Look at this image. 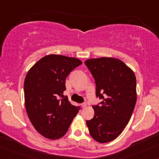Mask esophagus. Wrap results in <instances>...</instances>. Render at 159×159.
<instances>
[{"instance_id": "34e87169", "label": "esophagus", "mask_w": 159, "mask_h": 159, "mask_svg": "<svg viewBox=\"0 0 159 159\" xmlns=\"http://www.w3.org/2000/svg\"><path fill=\"white\" fill-rule=\"evenodd\" d=\"M81 106L83 108V109H84V108L87 107V103L86 102H83V103L81 104Z\"/></svg>"}]
</instances>
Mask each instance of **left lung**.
<instances>
[{"label": "left lung", "instance_id": "8db88e82", "mask_svg": "<svg viewBox=\"0 0 159 159\" xmlns=\"http://www.w3.org/2000/svg\"><path fill=\"white\" fill-rule=\"evenodd\" d=\"M93 75L96 97L94 116L86 121L90 136L99 143L113 140L130 121L137 101V81L134 71L118 59L102 57L85 61Z\"/></svg>", "mask_w": 159, "mask_h": 159}]
</instances>
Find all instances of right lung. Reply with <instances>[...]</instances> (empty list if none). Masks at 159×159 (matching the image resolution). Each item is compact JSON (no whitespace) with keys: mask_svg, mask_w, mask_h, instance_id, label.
Masks as SVG:
<instances>
[{"mask_svg":"<svg viewBox=\"0 0 159 159\" xmlns=\"http://www.w3.org/2000/svg\"><path fill=\"white\" fill-rule=\"evenodd\" d=\"M82 63L76 58L48 55L38 61L24 81L28 116L36 130L47 138L63 137L81 109L63 95L66 79Z\"/></svg>","mask_w":159,"mask_h":159,"instance_id":"add662e5","label":"right lung"}]
</instances>
